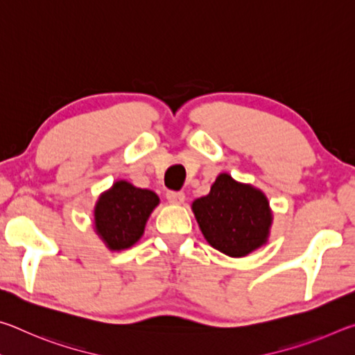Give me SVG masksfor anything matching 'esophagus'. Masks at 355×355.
<instances>
[{
    "instance_id": "1",
    "label": "esophagus",
    "mask_w": 355,
    "mask_h": 355,
    "mask_svg": "<svg viewBox=\"0 0 355 355\" xmlns=\"http://www.w3.org/2000/svg\"><path fill=\"white\" fill-rule=\"evenodd\" d=\"M167 202L169 203H172V205H182V203L184 202V194L183 192H173V191H171V192H167Z\"/></svg>"
}]
</instances>
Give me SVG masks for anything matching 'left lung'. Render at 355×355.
<instances>
[{"label": "left lung", "instance_id": "8db88e82", "mask_svg": "<svg viewBox=\"0 0 355 355\" xmlns=\"http://www.w3.org/2000/svg\"><path fill=\"white\" fill-rule=\"evenodd\" d=\"M202 235L211 248L241 258L268 243L272 209L261 189L219 173L209 194L192 202Z\"/></svg>", "mask_w": 355, "mask_h": 355}]
</instances>
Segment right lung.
<instances>
[{
	"label": "right lung",
	"mask_w": 355,
	"mask_h": 355,
	"mask_svg": "<svg viewBox=\"0 0 355 355\" xmlns=\"http://www.w3.org/2000/svg\"><path fill=\"white\" fill-rule=\"evenodd\" d=\"M158 205L156 192L136 188L127 180H117L101 192L95 203V233L110 250L130 249L144 235L150 214Z\"/></svg>",
	"instance_id": "obj_1"
}]
</instances>
